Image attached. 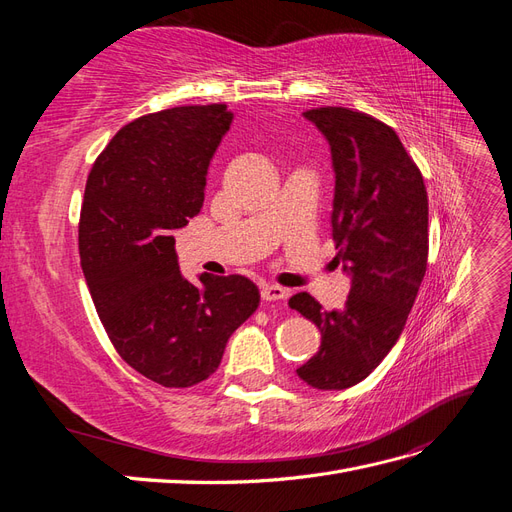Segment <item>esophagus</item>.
<instances>
[{"label":"esophagus","mask_w":512,"mask_h":512,"mask_svg":"<svg viewBox=\"0 0 512 512\" xmlns=\"http://www.w3.org/2000/svg\"><path fill=\"white\" fill-rule=\"evenodd\" d=\"M260 297H262V301H284L288 297V290L282 286L267 284V286H262Z\"/></svg>","instance_id":"1"}]
</instances>
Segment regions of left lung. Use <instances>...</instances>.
<instances>
[{"label":"left lung","mask_w":512,"mask_h":512,"mask_svg":"<svg viewBox=\"0 0 512 512\" xmlns=\"http://www.w3.org/2000/svg\"><path fill=\"white\" fill-rule=\"evenodd\" d=\"M324 134L335 170L333 241L350 275L346 305L324 312L307 292L288 301L322 333L318 352L297 369L320 391L359 384L391 352L427 269L423 175L386 123L344 106L303 113Z\"/></svg>","instance_id":"left-lung-1"}]
</instances>
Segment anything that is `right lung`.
Here are the masks:
<instances>
[{
	"instance_id": "right-lung-1",
	"label": "right lung",
	"mask_w": 512,
	"mask_h": 512,
	"mask_svg": "<svg viewBox=\"0 0 512 512\" xmlns=\"http://www.w3.org/2000/svg\"><path fill=\"white\" fill-rule=\"evenodd\" d=\"M230 123L226 104L138 117L85 185L79 252L96 312L121 359L168 389L207 380L260 303L243 275L188 282L175 252V230L203 207L207 168Z\"/></svg>"
}]
</instances>
